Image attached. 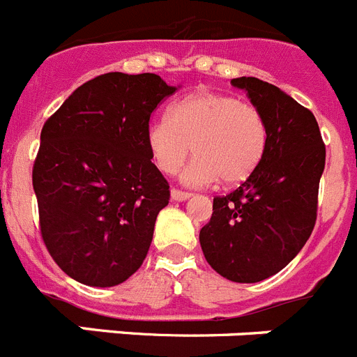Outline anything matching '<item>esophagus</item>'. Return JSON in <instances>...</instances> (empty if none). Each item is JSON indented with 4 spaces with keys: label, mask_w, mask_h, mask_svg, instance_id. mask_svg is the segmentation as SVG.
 <instances>
[{
    "label": "esophagus",
    "mask_w": 357,
    "mask_h": 357,
    "mask_svg": "<svg viewBox=\"0 0 357 357\" xmlns=\"http://www.w3.org/2000/svg\"><path fill=\"white\" fill-rule=\"evenodd\" d=\"M191 197H193V195L188 193V191H181V189H172V200H175V202L189 200Z\"/></svg>",
    "instance_id": "34e87169"
}]
</instances>
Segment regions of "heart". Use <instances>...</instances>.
<instances>
[{
    "label": "heart",
    "instance_id": "b5f03b06",
    "mask_svg": "<svg viewBox=\"0 0 357 357\" xmlns=\"http://www.w3.org/2000/svg\"><path fill=\"white\" fill-rule=\"evenodd\" d=\"M268 128L263 114L252 103L232 94H188L173 103L168 119L146 128V146L159 172H178L193 148L197 159L182 172L188 185L241 184L252 176L264 157Z\"/></svg>",
    "mask_w": 357,
    "mask_h": 357
}]
</instances>
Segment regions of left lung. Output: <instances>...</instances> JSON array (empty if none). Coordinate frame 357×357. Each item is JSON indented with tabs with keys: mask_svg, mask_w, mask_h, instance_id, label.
Segmentation results:
<instances>
[{
	"mask_svg": "<svg viewBox=\"0 0 357 357\" xmlns=\"http://www.w3.org/2000/svg\"><path fill=\"white\" fill-rule=\"evenodd\" d=\"M268 128L264 157L236 191L216 197L200 230L207 263L232 282H259L280 272L302 250L317 222L318 184L326 144L313 112L275 85L232 78Z\"/></svg>",
	"mask_w": 357,
	"mask_h": 357,
	"instance_id": "obj_1",
	"label": "left lung"
}]
</instances>
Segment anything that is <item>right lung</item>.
Instances as JSON below:
<instances>
[{
  "mask_svg": "<svg viewBox=\"0 0 357 357\" xmlns=\"http://www.w3.org/2000/svg\"><path fill=\"white\" fill-rule=\"evenodd\" d=\"M178 87L153 73H107L73 91L44 123L31 175L40 234L62 272L82 284H121L146 257L169 200L146 128Z\"/></svg>",
  "mask_w": 357,
  "mask_h": 357,
  "instance_id": "obj_1",
  "label": "right lung"
}]
</instances>
